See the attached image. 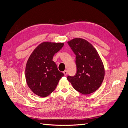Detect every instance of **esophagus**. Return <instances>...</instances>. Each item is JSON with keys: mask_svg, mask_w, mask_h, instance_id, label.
<instances>
[{"mask_svg": "<svg viewBox=\"0 0 128 128\" xmlns=\"http://www.w3.org/2000/svg\"><path fill=\"white\" fill-rule=\"evenodd\" d=\"M63 72H64V75L65 76H66V75L68 74V72H67V70H65Z\"/></svg>", "mask_w": 128, "mask_h": 128, "instance_id": "1", "label": "esophagus"}]
</instances>
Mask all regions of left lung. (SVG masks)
<instances>
[{
    "label": "left lung",
    "instance_id": "1",
    "mask_svg": "<svg viewBox=\"0 0 128 128\" xmlns=\"http://www.w3.org/2000/svg\"><path fill=\"white\" fill-rule=\"evenodd\" d=\"M68 44L76 55L77 72L67 80L76 91L88 94L101 86L104 76L102 61L96 48L86 40L75 38Z\"/></svg>",
    "mask_w": 128,
    "mask_h": 128
}]
</instances>
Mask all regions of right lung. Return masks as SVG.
Segmentation results:
<instances>
[{
  "instance_id": "right-lung-1",
  "label": "right lung",
  "mask_w": 128,
  "mask_h": 128,
  "mask_svg": "<svg viewBox=\"0 0 128 128\" xmlns=\"http://www.w3.org/2000/svg\"><path fill=\"white\" fill-rule=\"evenodd\" d=\"M64 45V42H42L30 56L26 67V79L28 87L37 96L50 95L64 76L52 60Z\"/></svg>"
}]
</instances>
